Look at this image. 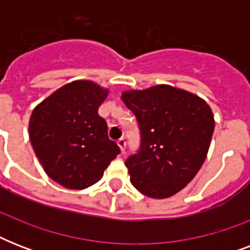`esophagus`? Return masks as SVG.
Here are the masks:
<instances>
[{
  "mask_svg": "<svg viewBox=\"0 0 250 250\" xmlns=\"http://www.w3.org/2000/svg\"><path fill=\"white\" fill-rule=\"evenodd\" d=\"M125 144H127V141H125V137H121V139L118 140V145H119V148H121L122 153H125Z\"/></svg>",
  "mask_w": 250,
  "mask_h": 250,
  "instance_id": "esophagus-1",
  "label": "esophagus"
}]
</instances>
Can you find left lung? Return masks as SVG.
<instances>
[{
  "label": "left lung",
  "mask_w": 250,
  "mask_h": 250,
  "mask_svg": "<svg viewBox=\"0 0 250 250\" xmlns=\"http://www.w3.org/2000/svg\"><path fill=\"white\" fill-rule=\"evenodd\" d=\"M122 100L137 119L140 149L125 160L131 183L152 198L182 190L206 158L214 115L202 98L171 85L127 90Z\"/></svg>",
  "instance_id": "obj_1"
}]
</instances>
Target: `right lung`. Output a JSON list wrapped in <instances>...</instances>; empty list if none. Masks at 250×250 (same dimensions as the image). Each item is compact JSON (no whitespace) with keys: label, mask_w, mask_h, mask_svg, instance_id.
<instances>
[{"label":"right lung","mask_w":250,"mask_h":250,"mask_svg":"<svg viewBox=\"0 0 250 250\" xmlns=\"http://www.w3.org/2000/svg\"><path fill=\"white\" fill-rule=\"evenodd\" d=\"M107 93L90 80H76L45 98L29 118V140L41 166L68 189L93 186L121 153L98 115Z\"/></svg>","instance_id":"1"}]
</instances>
